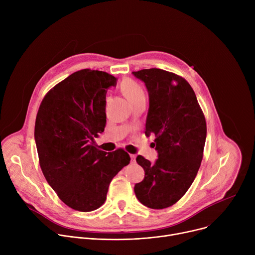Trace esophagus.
<instances>
[{"instance_id":"esophagus-1","label":"esophagus","mask_w":255,"mask_h":255,"mask_svg":"<svg viewBox=\"0 0 255 255\" xmlns=\"http://www.w3.org/2000/svg\"><path fill=\"white\" fill-rule=\"evenodd\" d=\"M130 157H131V162H135V158H136V156H135L134 154H131V155H130Z\"/></svg>"}]
</instances>
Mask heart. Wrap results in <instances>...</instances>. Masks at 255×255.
I'll list each match as a JSON object with an SVG mask.
<instances>
[{
    "mask_svg": "<svg viewBox=\"0 0 255 255\" xmlns=\"http://www.w3.org/2000/svg\"><path fill=\"white\" fill-rule=\"evenodd\" d=\"M121 90L131 103L139 99H145L142 88L132 80L123 81V83L121 84Z\"/></svg>",
    "mask_w": 255,
    "mask_h": 255,
    "instance_id": "b5f03b06",
    "label": "heart"
}]
</instances>
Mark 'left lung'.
Returning a JSON list of instances; mask_svg holds the SVG:
<instances>
[{
	"label": "left lung",
	"instance_id": "obj_1",
	"mask_svg": "<svg viewBox=\"0 0 255 255\" xmlns=\"http://www.w3.org/2000/svg\"><path fill=\"white\" fill-rule=\"evenodd\" d=\"M132 74L147 88L145 135H155L153 144L158 152L154 163L137 156L145 176L135 185L134 192L141 204L160 210L175 204L193 184L203 159L206 119L194 90L184 78L159 68Z\"/></svg>",
	"mask_w": 255,
	"mask_h": 255
}]
</instances>
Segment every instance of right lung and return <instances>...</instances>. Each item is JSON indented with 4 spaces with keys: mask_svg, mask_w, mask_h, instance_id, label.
Here are the masks:
<instances>
[{
    "mask_svg": "<svg viewBox=\"0 0 255 255\" xmlns=\"http://www.w3.org/2000/svg\"><path fill=\"white\" fill-rule=\"evenodd\" d=\"M116 84L105 71H76L45 95L36 116L41 170L58 198L80 212L100 208L113 177L130 162L124 149L107 153L94 142L106 126L107 90Z\"/></svg>",
    "mask_w": 255,
    "mask_h": 255,
    "instance_id": "right-lung-1",
    "label": "right lung"
}]
</instances>
